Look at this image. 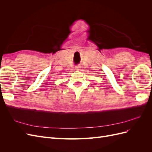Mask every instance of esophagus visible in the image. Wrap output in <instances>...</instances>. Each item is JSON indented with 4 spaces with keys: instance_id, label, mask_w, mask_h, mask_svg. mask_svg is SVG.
Instances as JSON below:
<instances>
[{
    "instance_id": "obj_1",
    "label": "esophagus",
    "mask_w": 152,
    "mask_h": 152,
    "mask_svg": "<svg viewBox=\"0 0 152 152\" xmlns=\"http://www.w3.org/2000/svg\"><path fill=\"white\" fill-rule=\"evenodd\" d=\"M75 68L76 70H80V66L77 65V66H76L75 67Z\"/></svg>"
}]
</instances>
